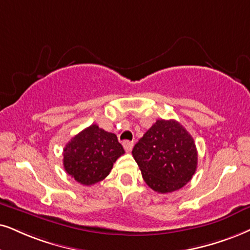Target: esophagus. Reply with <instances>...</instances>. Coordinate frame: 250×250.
Segmentation results:
<instances>
[{
    "instance_id": "34e87169",
    "label": "esophagus",
    "mask_w": 250,
    "mask_h": 250,
    "mask_svg": "<svg viewBox=\"0 0 250 250\" xmlns=\"http://www.w3.org/2000/svg\"><path fill=\"white\" fill-rule=\"evenodd\" d=\"M123 147H125V150L127 151V152H130L132 146H134V142H130V141H125L122 143Z\"/></svg>"
}]
</instances>
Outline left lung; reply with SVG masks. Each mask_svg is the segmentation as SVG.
<instances>
[{"mask_svg":"<svg viewBox=\"0 0 250 250\" xmlns=\"http://www.w3.org/2000/svg\"><path fill=\"white\" fill-rule=\"evenodd\" d=\"M144 181L160 194L179 190L197 168L191 135L175 120H157L132 148Z\"/></svg>","mask_w":250,"mask_h":250,"instance_id":"left-lung-1","label":"left lung"}]
</instances>
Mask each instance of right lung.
<instances>
[{
	"instance_id": "add662e5",
	"label": "right lung",
	"mask_w": 250,
	"mask_h": 250,
	"mask_svg": "<svg viewBox=\"0 0 250 250\" xmlns=\"http://www.w3.org/2000/svg\"><path fill=\"white\" fill-rule=\"evenodd\" d=\"M123 153L125 150L115 134L91 125L63 148V166L76 181L91 186L105 179Z\"/></svg>"
}]
</instances>
